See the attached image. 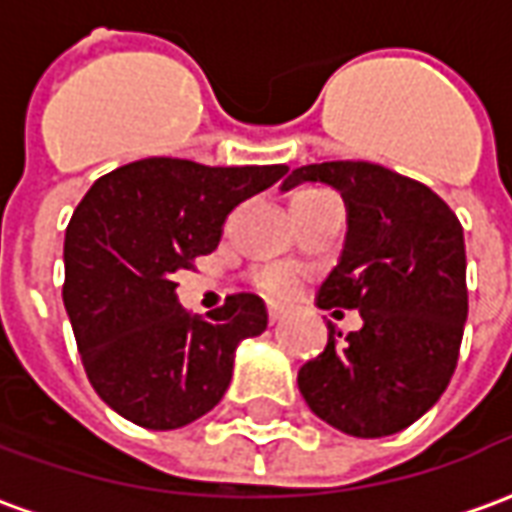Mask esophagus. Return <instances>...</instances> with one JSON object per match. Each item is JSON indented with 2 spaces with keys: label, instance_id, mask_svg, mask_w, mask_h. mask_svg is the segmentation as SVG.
Returning a JSON list of instances; mask_svg holds the SVG:
<instances>
[{
  "label": "esophagus",
  "instance_id": "34e87169",
  "mask_svg": "<svg viewBox=\"0 0 512 512\" xmlns=\"http://www.w3.org/2000/svg\"><path fill=\"white\" fill-rule=\"evenodd\" d=\"M282 321V312L274 310V307H268V323H279Z\"/></svg>",
  "mask_w": 512,
  "mask_h": 512
}]
</instances>
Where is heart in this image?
Segmentation results:
<instances>
[{"instance_id": "heart-1", "label": "heart", "mask_w": 512, "mask_h": 512, "mask_svg": "<svg viewBox=\"0 0 512 512\" xmlns=\"http://www.w3.org/2000/svg\"><path fill=\"white\" fill-rule=\"evenodd\" d=\"M329 194V191L321 189H304L293 197V205H304V202H312ZM299 274L296 268L290 266H279V263H271V266H260L252 271V285H255L266 299L271 301H288L299 293Z\"/></svg>"}]
</instances>
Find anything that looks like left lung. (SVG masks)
I'll list each match as a JSON object with an SVG mask.
<instances>
[{"mask_svg":"<svg viewBox=\"0 0 512 512\" xmlns=\"http://www.w3.org/2000/svg\"><path fill=\"white\" fill-rule=\"evenodd\" d=\"M343 194L348 233L318 290L321 310H359L362 329L299 370V392L332 428L381 439L417 422L450 384L469 312L463 227L425 183L370 161H323L290 172ZM340 310H334L337 315Z\"/></svg>","mask_w":512,"mask_h":512,"instance_id":"1","label":"left lung"}]
</instances>
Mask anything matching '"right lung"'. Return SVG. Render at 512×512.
Listing matches in <instances>:
<instances>
[{"label":"right lung","mask_w":512,"mask_h":512,"mask_svg":"<svg viewBox=\"0 0 512 512\" xmlns=\"http://www.w3.org/2000/svg\"><path fill=\"white\" fill-rule=\"evenodd\" d=\"M285 172L142 158L95 180L76 205L62 301L87 378L120 417L175 430L222 400L238 343L266 332V304L235 293L200 318L178 304L175 274L219 246L235 205Z\"/></svg>","instance_id":"right-lung-1"}]
</instances>
